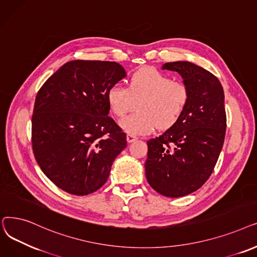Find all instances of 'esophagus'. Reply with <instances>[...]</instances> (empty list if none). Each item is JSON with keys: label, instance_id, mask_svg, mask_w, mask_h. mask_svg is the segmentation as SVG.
<instances>
[{"label": "esophagus", "instance_id": "esophagus-1", "mask_svg": "<svg viewBox=\"0 0 257 257\" xmlns=\"http://www.w3.org/2000/svg\"><path fill=\"white\" fill-rule=\"evenodd\" d=\"M136 140H137V137H136V136L131 135V134H127V135H126V141H127L128 143H132V142L136 141Z\"/></svg>", "mask_w": 257, "mask_h": 257}]
</instances>
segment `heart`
Segmentation results:
<instances>
[{"label": "heart", "instance_id": "1", "mask_svg": "<svg viewBox=\"0 0 257 257\" xmlns=\"http://www.w3.org/2000/svg\"><path fill=\"white\" fill-rule=\"evenodd\" d=\"M106 100L112 113L121 118L120 126L131 135H146L158 126L167 130L174 126L189 100L187 85L175 81L165 73L153 68L136 71L128 80V87L114 84L108 89Z\"/></svg>", "mask_w": 257, "mask_h": 257}]
</instances>
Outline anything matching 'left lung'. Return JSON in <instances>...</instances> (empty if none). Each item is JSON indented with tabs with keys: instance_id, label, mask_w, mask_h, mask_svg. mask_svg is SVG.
<instances>
[{
	"instance_id": "obj_1",
	"label": "left lung",
	"mask_w": 257,
	"mask_h": 257,
	"mask_svg": "<svg viewBox=\"0 0 257 257\" xmlns=\"http://www.w3.org/2000/svg\"><path fill=\"white\" fill-rule=\"evenodd\" d=\"M189 90V100L177 123L148 141L145 175L149 184L168 198L184 197L212 174L226 134L224 90L210 73L189 62L166 63Z\"/></svg>"
}]
</instances>
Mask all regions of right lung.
I'll use <instances>...</instances> for the list:
<instances>
[{
  "instance_id": "obj_1",
  "label": "right lung",
  "mask_w": 257,
  "mask_h": 257,
  "mask_svg": "<svg viewBox=\"0 0 257 257\" xmlns=\"http://www.w3.org/2000/svg\"><path fill=\"white\" fill-rule=\"evenodd\" d=\"M126 76L115 62L72 60L47 79L32 115V150L43 173L64 191L87 195L106 182L125 133L108 117L106 94Z\"/></svg>"
}]
</instances>
